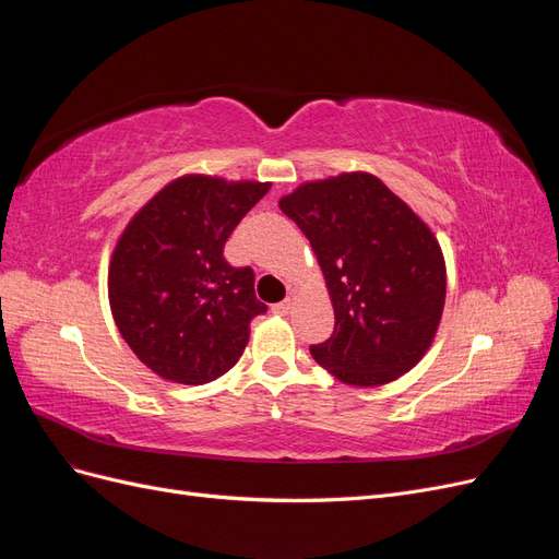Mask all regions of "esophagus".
Masks as SVG:
<instances>
[{
	"instance_id": "1",
	"label": "esophagus",
	"mask_w": 559,
	"mask_h": 559,
	"mask_svg": "<svg viewBox=\"0 0 559 559\" xmlns=\"http://www.w3.org/2000/svg\"><path fill=\"white\" fill-rule=\"evenodd\" d=\"M292 308H294V300L292 298H284L282 302H275L273 306V312L277 314V317H286L292 312Z\"/></svg>"
}]
</instances>
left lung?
<instances>
[{"label": "left lung", "instance_id": "left-lung-1", "mask_svg": "<svg viewBox=\"0 0 559 559\" xmlns=\"http://www.w3.org/2000/svg\"><path fill=\"white\" fill-rule=\"evenodd\" d=\"M280 210L306 233L326 280L335 329L310 347L349 386L394 382L431 347L445 306L433 230L370 173L300 183Z\"/></svg>", "mask_w": 559, "mask_h": 559}]
</instances>
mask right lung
I'll use <instances>...</instances> for the list:
<instances>
[{
	"label": "right lung",
	"mask_w": 559,
	"mask_h": 559,
	"mask_svg": "<svg viewBox=\"0 0 559 559\" xmlns=\"http://www.w3.org/2000/svg\"><path fill=\"white\" fill-rule=\"evenodd\" d=\"M270 181L183 175L130 218L109 261V306L128 347L156 376L205 384L230 370L265 312L253 270L224 245Z\"/></svg>",
	"instance_id": "1"
}]
</instances>
